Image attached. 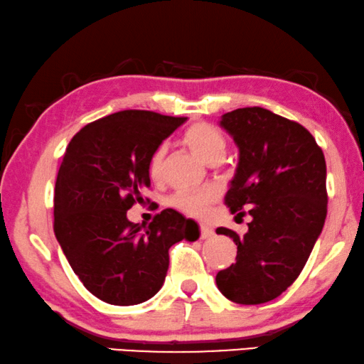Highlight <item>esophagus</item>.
Here are the masks:
<instances>
[{"mask_svg":"<svg viewBox=\"0 0 364 364\" xmlns=\"http://www.w3.org/2000/svg\"><path fill=\"white\" fill-rule=\"evenodd\" d=\"M199 230H200V238H203V240H205V238L214 237V230L210 229V225H208V224H200Z\"/></svg>","mask_w":364,"mask_h":364,"instance_id":"1","label":"esophagus"}]
</instances>
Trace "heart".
<instances>
[{
  "instance_id": "1",
  "label": "heart",
  "mask_w": 364,
  "mask_h": 364,
  "mask_svg": "<svg viewBox=\"0 0 364 364\" xmlns=\"http://www.w3.org/2000/svg\"><path fill=\"white\" fill-rule=\"evenodd\" d=\"M184 144L196 154L200 160L209 164L210 160L217 156H224L225 154V139L220 134L219 129L205 122L193 124L191 127L186 129L183 135ZM165 160H166V147L160 145L149 160V176L154 181H161L165 175ZM217 193L214 189H188V191H180L173 198V204L183 213L200 217L208 213L209 205L214 203Z\"/></svg>"
}]
</instances>
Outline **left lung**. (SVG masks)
Returning a JSON list of instances; mask_svg holds the SVG:
<instances>
[{"instance_id":"left-lung-1","label":"left lung","mask_w":364,"mask_h":364,"mask_svg":"<svg viewBox=\"0 0 364 364\" xmlns=\"http://www.w3.org/2000/svg\"><path fill=\"white\" fill-rule=\"evenodd\" d=\"M220 127L238 147L225 204L232 213L252 208V222L243 237L215 230L237 245V262L215 283L232 302L263 304L294 283L323 229L325 156L306 127L258 106L224 114Z\"/></svg>"}]
</instances>
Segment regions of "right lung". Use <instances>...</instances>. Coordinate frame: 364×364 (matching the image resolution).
<instances>
[{"label": "right lung", "mask_w": 364, "mask_h": 364, "mask_svg": "<svg viewBox=\"0 0 364 364\" xmlns=\"http://www.w3.org/2000/svg\"><path fill=\"white\" fill-rule=\"evenodd\" d=\"M186 117L129 109L88 124L65 150L53 196V232L70 267L97 299L149 301L164 286L171 245L199 238L193 219L165 209L149 227L127 210L150 186L149 160Z\"/></svg>", "instance_id": "1"}]
</instances>
